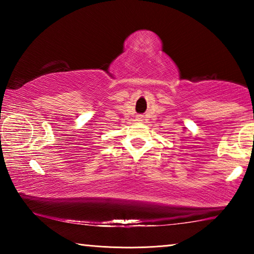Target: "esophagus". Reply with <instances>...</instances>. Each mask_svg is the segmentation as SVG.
<instances>
[{
    "mask_svg": "<svg viewBox=\"0 0 254 254\" xmlns=\"http://www.w3.org/2000/svg\"><path fill=\"white\" fill-rule=\"evenodd\" d=\"M136 121H142V117H140V115H139V117L136 118Z\"/></svg>",
    "mask_w": 254,
    "mask_h": 254,
    "instance_id": "34e87169",
    "label": "esophagus"
}]
</instances>
